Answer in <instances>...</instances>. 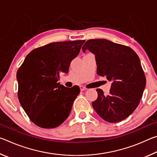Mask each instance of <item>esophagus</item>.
I'll use <instances>...</instances> for the list:
<instances>
[{
	"instance_id": "esophagus-1",
	"label": "esophagus",
	"mask_w": 157,
	"mask_h": 157,
	"mask_svg": "<svg viewBox=\"0 0 157 157\" xmlns=\"http://www.w3.org/2000/svg\"><path fill=\"white\" fill-rule=\"evenodd\" d=\"M79 88H80V90H81L82 91H84V90L86 89L84 86H79Z\"/></svg>"
}]
</instances>
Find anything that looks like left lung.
Segmentation results:
<instances>
[{
    "label": "left lung",
    "instance_id": "8db88e82",
    "mask_svg": "<svg viewBox=\"0 0 157 157\" xmlns=\"http://www.w3.org/2000/svg\"><path fill=\"white\" fill-rule=\"evenodd\" d=\"M95 55L97 73L112 82L109 94L96 89L98 98L93 107L109 123H118L134 112L144 91L146 78L139 57L131 48L104 39H90L82 51Z\"/></svg>",
    "mask_w": 157,
    "mask_h": 157
}]
</instances>
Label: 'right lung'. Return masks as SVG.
<instances>
[{"label":"right lung","instance_id":"add662e5","mask_svg":"<svg viewBox=\"0 0 157 157\" xmlns=\"http://www.w3.org/2000/svg\"><path fill=\"white\" fill-rule=\"evenodd\" d=\"M85 40L54 42L29 53L17 73L18 98L32 122L41 128L57 127L70 114L78 86L60 84L59 74L68 73Z\"/></svg>","mask_w":157,"mask_h":157}]
</instances>
